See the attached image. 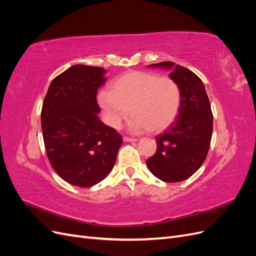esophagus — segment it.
<instances>
[{"label": "esophagus", "instance_id": "1", "mask_svg": "<svg viewBox=\"0 0 256 256\" xmlns=\"http://www.w3.org/2000/svg\"><path fill=\"white\" fill-rule=\"evenodd\" d=\"M124 142H136V138H129V136H124L122 138Z\"/></svg>", "mask_w": 256, "mask_h": 256}]
</instances>
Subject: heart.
Returning a JSON list of instances; mask_svg holds the SVG:
<instances>
[{
  "mask_svg": "<svg viewBox=\"0 0 256 256\" xmlns=\"http://www.w3.org/2000/svg\"><path fill=\"white\" fill-rule=\"evenodd\" d=\"M100 108L109 125L118 129L129 112L128 122L132 134L161 131L176 120L180 109V85L170 76H159L152 72L132 70L116 79L110 90L98 96Z\"/></svg>",
  "mask_w": 256,
  "mask_h": 256,
  "instance_id": "obj_1",
  "label": "heart"
}]
</instances>
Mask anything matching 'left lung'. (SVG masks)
Segmentation results:
<instances>
[{
    "mask_svg": "<svg viewBox=\"0 0 256 256\" xmlns=\"http://www.w3.org/2000/svg\"><path fill=\"white\" fill-rule=\"evenodd\" d=\"M148 67L171 72L170 78L180 85L182 102L176 120L156 136L157 150L146 164L162 182H182L198 171L208 154L212 136L210 102L202 80L189 69L173 62Z\"/></svg>",
    "mask_w": 256,
    "mask_h": 256,
    "instance_id": "obj_1",
    "label": "left lung"
}]
</instances>
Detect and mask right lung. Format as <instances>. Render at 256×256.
<instances>
[{"instance_id":"add662e5","label":"right lung","mask_w":256,"mask_h":256,"mask_svg":"<svg viewBox=\"0 0 256 256\" xmlns=\"http://www.w3.org/2000/svg\"><path fill=\"white\" fill-rule=\"evenodd\" d=\"M102 67L74 65L54 78L42 109L46 152L58 175L92 187L109 175L122 138L99 118L97 90L106 82Z\"/></svg>"}]
</instances>
